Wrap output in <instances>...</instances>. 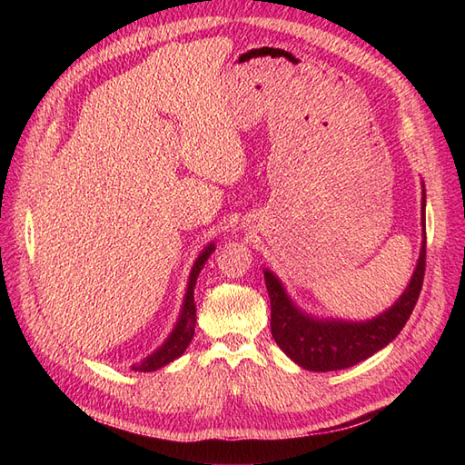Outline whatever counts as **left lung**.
Returning <instances> with one entry per match:
<instances>
[{
    "label": "left lung",
    "instance_id": "1",
    "mask_svg": "<svg viewBox=\"0 0 465 465\" xmlns=\"http://www.w3.org/2000/svg\"><path fill=\"white\" fill-rule=\"evenodd\" d=\"M423 227H425V192H423ZM427 234L410 287L390 311L369 322L314 320L302 314L285 294L283 285L272 272H263L265 287L272 302V335L294 362L306 371L330 372L349 369L369 359L376 351L396 340L410 320L419 301L425 279Z\"/></svg>",
    "mask_w": 465,
    "mask_h": 465
}]
</instances>
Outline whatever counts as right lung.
Wrapping results in <instances>:
<instances>
[{
	"mask_svg": "<svg viewBox=\"0 0 465 465\" xmlns=\"http://www.w3.org/2000/svg\"><path fill=\"white\" fill-rule=\"evenodd\" d=\"M215 250L213 244H209L203 252L202 256L195 260L193 267H192V273H190V283H188V292H186V299H184V306H182V314L180 320L176 323L174 331L171 333V337L164 341V345L161 349L154 351L151 357H147L145 361H142V364H134V371L139 372H151V371H157L164 364L173 362L174 359H178L182 353H184L186 347L190 345L192 337H193V323H195V304H193V287H195V281H198V275L202 272L203 263L207 262L211 252Z\"/></svg>",
	"mask_w": 465,
	"mask_h": 465,
	"instance_id": "obj_1",
	"label": "right lung"
}]
</instances>
